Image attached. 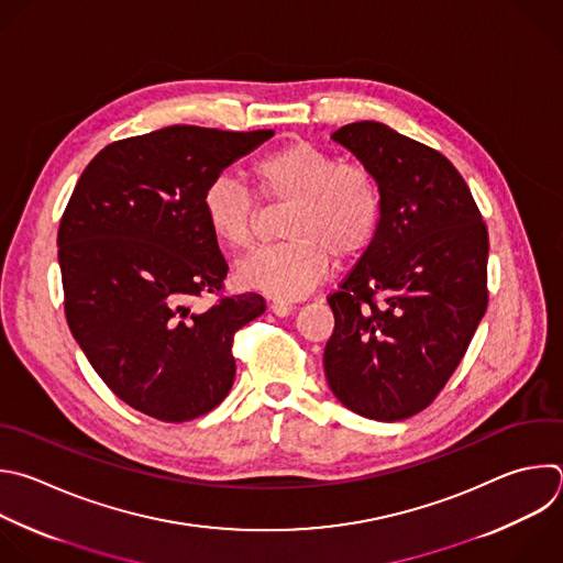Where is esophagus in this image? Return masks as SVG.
<instances>
[{"label":"esophagus","instance_id":"obj_1","mask_svg":"<svg viewBox=\"0 0 563 563\" xmlns=\"http://www.w3.org/2000/svg\"><path fill=\"white\" fill-rule=\"evenodd\" d=\"M294 302L291 300H272L269 302V309L276 313V316H287V313H291L294 311Z\"/></svg>","mask_w":563,"mask_h":563}]
</instances>
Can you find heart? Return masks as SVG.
I'll return each mask as SVG.
<instances>
[{
    "instance_id": "b5f03b06",
    "label": "heart",
    "mask_w": 563,
    "mask_h": 563,
    "mask_svg": "<svg viewBox=\"0 0 563 563\" xmlns=\"http://www.w3.org/2000/svg\"><path fill=\"white\" fill-rule=\"evenodd\" d=\"M263 199L289 203L287 243L252 254L239 267L245 287L276 300L309 294L340 263L360 258L376 243L385 197L378 176L362 163H342L327 147L296 139L254 165ZM258 195L232 176L214 178L203 195L212 236L230 250H247L258 236Z\"/></svg>"
}]
</instances>
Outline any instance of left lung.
Segmentation results:
<instances>
[{
  "mask_svg": "<svg viewBox=\"0 0 563 563\" xmlns=\"http://www.w3.org/2000/svg\"><path fill=\"white\" fill-rule=\"evenodd\" d=\"M331 136L378 176L385 214L376 243L327 296V383L357 416L407 420L442 394L486 313L488 230L442 152L376 121Z\"/></svg>",
  "mask_w": 563,
  "mask_h": 563,
  "instance_id": "obj_1",
  "label": "left lung"
}]
</instances>
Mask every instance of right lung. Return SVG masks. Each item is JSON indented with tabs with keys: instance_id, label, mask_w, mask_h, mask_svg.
Wrapping results in <instances>:
<instances>
[{
	"instance_id": "obj_1",
	"label": "right lung",
	"mask_w": 563,
	"mask_h": 563,
	"mask_svg": "<svg viewBox=\"0 0 563 563\" xmlns=\"http://www.w3.org/2000/svg\"><path fill=\"white\" fill-rule=\"evenodd\" d=\"M274 130L169 125L106 145L64 210L57 245L68 327L132 409L187 422L234 385V335L267 307L225 294L228 263L203 217L206 187ZM214 295L208 310L199 297Z\"/></svg>"
}]
</instances>
